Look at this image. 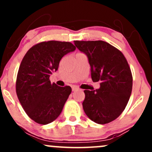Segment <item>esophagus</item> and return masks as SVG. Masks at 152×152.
I'll return each instance as SVG.
<instances>
[{"label":"esophagus","instance_id":"obj_1","mask_svg":"<svg viewBox=\"0 0 152 152\" xmlns=\"http://www.w3.org/2000/svg\"><path fill=\"white\" fill-rule=\"evenodd\" d=\"M78 87H76V86H73L72 87V91H76V90H78Z\"/></svg>","mask_w":152,"mask_h":152}]
</instances>
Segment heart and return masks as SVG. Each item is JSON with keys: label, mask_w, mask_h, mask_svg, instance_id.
Wrapping results in <instances>:
<instances>
[{"label": "heart", "mask_w": 152, "mask_h": 152, "mask_svg": "<svg viewBox=\"0 0 152 152\" xmlns=\"http://www.w3.org/2000/svg\"><path fill=\"white\" fill-rule=\"evenodd\" d=\"M77 54H78V53H77Z\"/></svg>", "instance_id": "heart-1"}]
</instances>
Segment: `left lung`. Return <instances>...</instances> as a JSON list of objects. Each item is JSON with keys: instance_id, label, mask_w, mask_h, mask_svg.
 <instances>
[{"instance_id": "1", "label": "left lung", "mask_w": 152, "mask_h": 152, "mask_svg": "<svg viewBox=\"0 0 152 152\" xmlns=\"http://www.w3.org/2000/svg\"><path fill=\"white\" fill-rule=\"evenodd\" d=\"M74 42L88 57L93 81H101L99 89L84 90L83 111L97 124L114 121L126 108L132 94L133 78L126 58L105 41Z\"/></svg>"}]
</instances>
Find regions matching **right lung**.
I'll return each mask as SVG.
<instances>
[{
	"instance_id": "obj_1",
	"label": "right lung",
	"mask_w": 152,
	"mask_h": 152,
	"mask_svg": "<svg viewBox=\"0 0 152 152\" xmlns=\"http://www.w3.org/2000/svg\"><path fill=\"white\" fill-rule=\"evenodd\" d=\"M76 49L66 41H43L34 45L24 56L18 74L15 90L23 109L39 124L56 119L71 93L69 86L51 83L50 75L58 70L64 56Z\"/></svg>"
}]
</instances>
